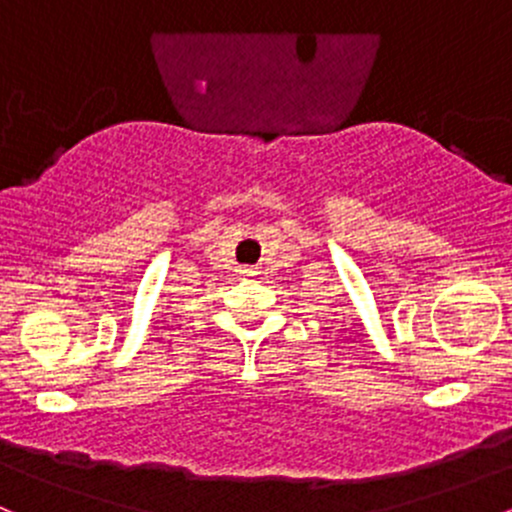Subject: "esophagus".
<instances>
[{"instance_id": "esophagus-1", "label": "esophagus", "mask_w": 512, "mask_h": 512, "mask_svg": "<svg viewBox=\"0 0 512 512\" xmlns=\"http://www.w3.org/2000/svg\"><path fill=\"white\" fill-rule=\"evenodd\" d=\"M239 273H241V276H256L254 268H249V266H241Z\"/></svg>"}]
</instances>
